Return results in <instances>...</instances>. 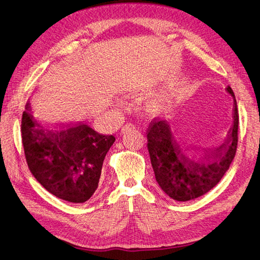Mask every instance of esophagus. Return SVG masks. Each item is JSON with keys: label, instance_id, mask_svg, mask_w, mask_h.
<instances>
[{"label": "esophagus", "instance_id": "1", "mask_svg": "<svg viewBox=\"0 0 260 260\" xmlns=\"http://www.w3.org/2000/svg\"><path fill=\"white\" fill-rule=\"evenodd\" d=\"M128 127H134V125H132V124H126V125L121 128V133H122V132L125 131V128H128Z\"/></svg>", "mask_w": 260, "mask_h": 260}]
</instances>
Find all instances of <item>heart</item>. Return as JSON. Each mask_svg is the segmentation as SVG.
<instances>
[{"instance_id": "obj_1", "label": "heart", "mask_w": 260, "mask_h": 260, "mask_svg": "<svg viewBox=\"0 0 260 260\" xmlns=\"http://www.w3.org/2000/svg\"><path fill=\"white\" fill-rule=\"evenodd\" d=\"M169 106L168 100H164V99H160L157 102H155V108L157 109H166Z\"/></svg>"}]
</instances>
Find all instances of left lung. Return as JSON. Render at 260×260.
Instances as JSON below:
<instances>
[{
    "instance_id": "1",
    "label": "left lung",
    "mask_w": 260,
    "mask_h": 260,
    "mask_svg": "<svg viewBox=\"0 0 260 260\" xmlns=\"http://www.w3.org/2000/svg\"><path fill=\"white\" fill-rule=\"evenodd\" d=\"M225 89L234 102L232 126L225 143L215 152L188 148L169 121L154 119L150 122L146 138L155 181L174 200L188 201L206 194L218 184L233 161L238 145L239 112L232 88Z\"/></svg>"
}]
</instances>
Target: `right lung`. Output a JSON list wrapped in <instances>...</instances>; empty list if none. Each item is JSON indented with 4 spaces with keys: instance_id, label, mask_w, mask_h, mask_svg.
Returning a JSON list of instances; mask_svg holds the SVG:
<instances>
[{
    "instance_id": "right-lung-1",
    "label": "right lung",
    "mask_w": 260,
    "mask_h": 260,
    "mask_svg": "<svg viewBox=\"0 0 260 260\" xmlns=\"http://www.w3.org/2000/svg\"><path fill=\"white\" fill-rule=\"evenodd\" d=\"M22 145L32 175L56 198L83 204L99 185L103 160L115 142L86 124L53 127L32 115L27 101L21 119Z\"/></svg>"
}]
</instances>
